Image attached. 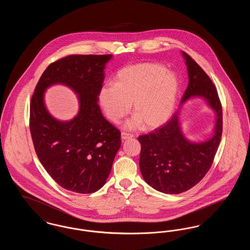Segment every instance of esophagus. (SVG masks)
<instances>
[{
    "mask_svg": "<svg viewBox=\"0 0 250 250\" xmlns=\"http://www.w3.org/2000/svg\"><path fill=\"white\" fill-rule=\"evenodd\" d=\"M121 137H122V140H127V139L133 138V135L129 134V133H126V132H122Z\"/></svg>",
    "mask_w": 250,
    "mask_h": 250,
    "instance_id": "obj_1",
    "label": "esophagus"
}]
</instances>
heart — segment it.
<instances>
[{
    "label": "heart",
    "instance_id": "b5f03b06",
    "mask_svg": "<svg viewBox=\"0 0 250 250\" xmlns=\"http://www.w3.org/2000/svg\"><path fill=\"white\" fill-rule=\"evenodd\" d=\"M178 79L158 63H138L122 68L115 83H106L99 92V102L107 118L118 123L130 110L135 115L126 122L128 128L142 123L145 128H154L169 118L178 94Z\"/></svg>",
    "mask_w": 250,
    "mask_h": 250
}]
</instances>
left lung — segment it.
<instances>
[{
    "instance_id": "1",
    "label": "left lung",
    "mask_w": 250,
    "mask_h": 250,
    "mask_svg": "<svg viewBox=\"0 0 250 250\" xmlns=\"http://www.w3.org/2000/svg\"><path fill=\"white\" fill-rule=\"evenodd\" d=\"M188 73V85L181 106L191 97L204 98L216 114L213 137L203 143H191L183 135L179 112L164 125L138 138L142 145L140 169L145 182L156 190L179 194L196 186L208 172L222 135V107L216 88L209 76L191 58L182 52Z\"/></svg>"
}]
</instances>
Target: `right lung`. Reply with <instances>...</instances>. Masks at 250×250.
<instances>
[{
    "instance_id": "add662e5",
    "label": "right lung",
    "mask_w": 250,
    "mask_h": 250,
    "mask_svg": "<svg viewBox=\"0 0 250 250\" xmlns=\"http://www.w3.org/2000/svg\"><path fill=\"white\" fill-rule=\"evenodd\" d=\"M112 55H68L50 63L40 77L30 105V131L36 155L50 177L66 190L90 194L100 189L121 146V133L97 104ZM64 83L78 95L80 110L61 122L43 103L45 89Z\"/></svg>"
}]
</instances>
